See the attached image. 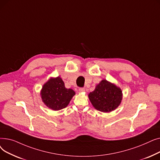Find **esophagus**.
Instances as JSON below:
<instances>
[{
  "label": "esophagus",
  "mask_w": 160,
  "mask_h": 160,
  "mask_svg": "<svg viewBox=\"0 0 160 160\" xmlns=\"http://www.w3.org/2000/svg\"><path fill=\"white\" fill-rule=\"evenodd\" d=\"M85 89L83 88H79V91L80 92H81V93H84L85 92Z\"/></svg>",
  "instance_id": "obj_1"
}]
</instances>
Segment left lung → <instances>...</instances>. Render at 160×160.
I'll use <instances>...</instances> for the list:
<instances>
[{
  "mask_svg": "<svg viewBox=\"0 0 160 160\" xmlns=\"http://www.w3.org/2000/svg\"><path fill=\"white\" fill-rule=\"evenodd\" d=\"M91 104L96 110L104 113L111 112L119 107L122 99L119 87L106 80H102L88 95Z\"/></svg>",
  "mask_w": 160,
  "mask_h": 160,
  "instance_id": "left-lung-1",
  "label": "left lung"
}]
</instances>
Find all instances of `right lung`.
<instances>
[{"label":"right lung","mask_w":160,"mask_h":160,"mask_svg":"<svg viewBox=\"0 0 160 160\" xmlns=\"http://www.w3.org/2000/svg\"><path fill=\"white\" fill-rule=\"evenodd\" d=\"M75 95L72 89H67L60 77H51L46 82L40 92L42 101L45 105L54 111L66 108Z\"/></svg>","instance_id":"right-lung-1"}]
</instances>
